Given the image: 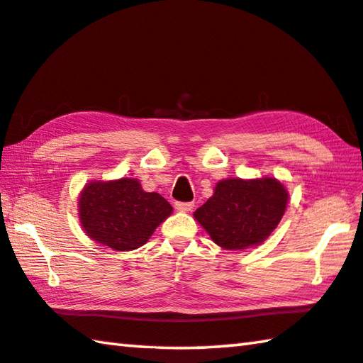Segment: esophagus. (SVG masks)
I'll use <instances>...</instances> for the list:
<instances>
[{"label": "esophagus", "mask_w": 363, "mask_h": 363, "mask_svg": "<svg viewBox=\"0 0 363 363\" xmlns=\"http://www.w3.org/2000/svg\"><path fill=\"white\" fill-rule=\"evenodd\" d=\"M176 210L181 211V213H189L192 211L194 208V203H190V201H187V203H184V201H176Z\"/></svg>", "instance_id": "obj_1"}]
</instances>
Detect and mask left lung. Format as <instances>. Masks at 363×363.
<instances>
[{
	"instance_id": "1",
	"label": "left lung",
	"mask_w": 363,
	"mask_h": 363,
	"mask_svg": "<svg viewBox=\"0 0 363 363\" xmlns=\"http://www.w3.org/2000/svg\"><path fill=\"white\" fill-rule=\"evenodd\" d=\"M288 205V190L272 176L229 177L194 213L218 247L242 251L257 247L275 230Z\"/></svg>"
}]
</instances>
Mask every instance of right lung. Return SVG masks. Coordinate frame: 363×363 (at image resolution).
Here are the masks:
<instances>
[{"instance_id": "1", "label": "right lung", "mask_w": 363, "mask_h": 363, "mask_svg": "<svg viewBox=\"0 0 363 363\" xmlns=\"http://www.w3.org/2000/svg\"><path fill=\"white\" fill-rule=\"evenodd\" d=\"M173 213L157 192H145L136 177L89 181L78 195V218L91 240L116 251L143 247Z\"/></svg>"}]
</instances>
